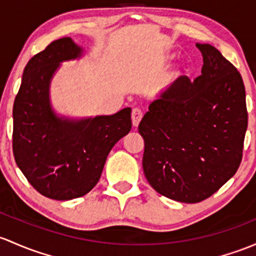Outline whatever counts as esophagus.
Segmentation results:
<instances>
[{
    "mask_svg": "<svg viewBox=\"0 0 256 256\" xmlns=\"http://www.w3.org/2000/svg\"><path fill=\"white\" fill-rule=\"evenodd\" d=\"M142 119V112L138 109V108H135L132 109V112H131V120H132V125L137 128L140 124V121Z\"/></svg>",
    "mask_w": 256,
    "mask_h": 256,
    "instance_id": "obj_1",
    "label": "esophagus"
}]
</instances>
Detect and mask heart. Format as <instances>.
Segmentation results:
<instances>
[{"instance_id":"obj_1","label":"heart","mask_w":256,"mask_h":256,"mask_svg":"<svg viewBox=\"0 0 256 256\" xmlns=\"http://www.w3.org/2000/svg\"><path fill=\"white\" fill-rule=\"evenodd\" d=\"M184 70H185V68H184Z\"/></svg>"}]
</instances>
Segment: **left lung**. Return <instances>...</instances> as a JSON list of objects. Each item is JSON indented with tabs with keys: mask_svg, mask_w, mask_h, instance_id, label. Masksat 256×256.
I'll return each mask as SVG.
<instances>
[{
	"mask_svg": "<svg viewBox=\"0 0 256 256\" xmlns=\"http://www.w3.org/2000/svg\"><path fill=\"white\" fill-rule=\"evenodd\" d=\"M204 58L201 74L179 77L150 104L138 132L142 166L150 186L180 202L214 195L238 170L248 112L238 70L208 44H196Z\"/></svg>",
	"mask_w": 256,
	"mask_h": 256,
	"instance_id": "8db88e82",
	"label": "left lung"
}]
</instances>
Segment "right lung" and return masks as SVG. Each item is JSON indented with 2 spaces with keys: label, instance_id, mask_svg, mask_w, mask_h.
I'll return each instance as SVG.
<instances>
[{
  "label": "right lung",
  "instance_id": "right-lung-1",
  "mask_svg": "<svg viewBox=\"0 0 256 256\" xmlns=\"http://www.w3.org/2000/svg\"><path fill=\"white\" fill-rule=\"evenodd\" d=\"M82 55L71 38L55 40L24 68L13 106V154L22 173L42 195L72 200L99 182L114 144L131 130V109L114 115L70 120L50 106L52 74L62 61Z\"/></svg>",
  "mask_w": 256,
  "mask_h": 256
}]
</instances>
